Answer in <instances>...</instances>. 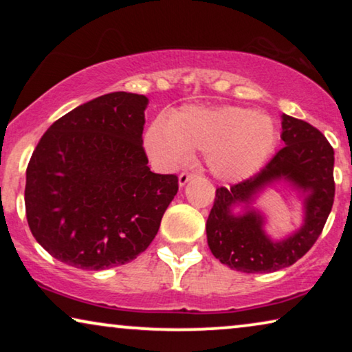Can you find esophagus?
<instances>
[{
	"instance_id": "34e87169",
	"label": "esophagus",
	"mask_w": 352,
	"mask_h": 352,
	"mask_svg": "<svg viewBox=\"0 0 352 352\" xmlns=\"http://www.w3.org/2000/svg\"><path fill=\"white\" fill-rule=\"evenodd\" d=\"M192 177H194V175H192V173H187V171L181 173V175H179V179H177V181H179V186H181V187H182V186H186L187 182H189V181L192 179Z\"/></svg>"
}]
</instances>
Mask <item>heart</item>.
<instances>
[{"label": "heart", "instance_id": "heart-1", "mask_svg": "<svg viewBox=\"0 0 352 352\" xmlns=\"http://www.w3.org/2000/svg\"><path fill=\"white\" fill-rule=\"evenodd\" d=\"M277 142L272 118L242 107H186L147 128L144 147L157 166L171 170L190 152H205L218 179L237 182L253 176Z\"/></svg>", "mask_w": 352, "mask_h": 352}]
</instances>
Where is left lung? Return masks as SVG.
<instances>
[{
	"instance_id": "obj_1",
	"label": "left lung",
	"mask_w": 352,
	"mask_h": 352,
	"mask_svg": "<svg viewBox=\"0 0 352 352\" xmlns=\"http://www.w3.org/2000/svg\"><path fill=\"white\" fill-rule=\"evenodd\" d=\"M280 138L285 147L258 175L229 189H216L206 221V239L214 258L234 271L276 272L295 264L319 239L333 206L335 152L324 134L283 113ZM277 180H287L300 190L305 205V223L283 241H272L263 232L258 212L248 208L235 215L232 211L240 203L249 206L259 191Z\"/></svg>"
}]
</instances>
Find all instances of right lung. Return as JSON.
I'll list each match as a JSON object with an SVG mask.
<instances>
[{
	"label": "right lung",
	"mask_w": 352,
	"mask_h": 352,
	"mask_svg": "<svg viewBox=\"0 0 352 352\" xmlns=\"http://www.w3.org/2000/svg\"><path fill=\"white\" fill-rule=\"evenodd\" d=\"M142 94H104L65 113L43 134L27 166L28 228L51 256L102 271L146 250L177 192L142 147Z\"/></svg>",
	"instance_id": "1"
}]
</instances>
